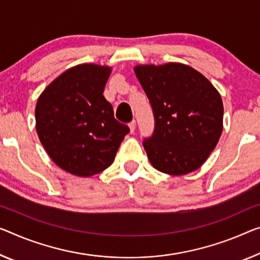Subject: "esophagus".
<instances>
[{
	"label": "esophagus",
	"instance_id": "obj_1",
	"mask_svg": "<svg viewBox=\"0 0 260 260\" xmlns=\"http://www.w3.org/2000/svg\"><path fill=\"white\" fill-rule=\"evenodd\" d=\"M129 127H130L131 133H134L135 129H136V121H135V119H134V121H131V122L129 123Z\"/></svg>",
	"mask_w": 260,
	"mask_h": 260
}]
</instances>
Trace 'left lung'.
I'll return each mask as SVG.
<instances>
[{
	"instance_id": "obj_1",
	"label": "left lung",
	"mask_w": 260,
	"mask_h": 260,
	"mask_svg": "<svg viewBox=\"0 0 260 260\" xmlns=\"http://www.w3.org/2000/svg\"><path fill=\"white\" fill-rule=\"evenodd\" d=\"M152 108L154 130L143 141L154 169L171 175L198 170L221 137L223 103L201 73L183 63L137 66Z\"/></svg>"
}]
</instances>
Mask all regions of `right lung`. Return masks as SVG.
Instances as JSON below:
<instances>
[{
    "mask_svg": "<svg viewBox=\"0 0 260 260\" xmlns=\"http://www.w3.org/2000/svg\"><path fill=\"white\" fill-rule=\"evenodd\" d=\"M110 69L82 63L46 87L36 106V129L44 149L60 169L79 177L113 164L129 126L114 117L103 96Z\"/></svg>",
    "mask_w": 260,
    "mask_h": 260,
    "instance_id": "1",
    "label": "right lung"
}]
</instances>
